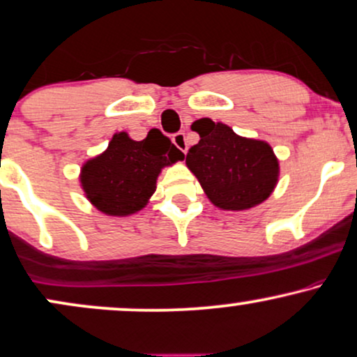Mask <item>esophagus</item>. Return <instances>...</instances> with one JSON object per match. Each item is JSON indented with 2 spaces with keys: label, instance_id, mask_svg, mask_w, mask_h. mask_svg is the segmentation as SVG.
I'll return each mask as SVG.
<instances>
[{
  "label": "esophagus",
  "instance_id": "34e87169",
  "mask_svg": "<svg viewBox=\"0 0 357 357\" xmlns=\"http://www.w3.org/2000/svg\"><path fill=\"white\" fill-rule=\"evenodd\" d=\"M173 143L176 145V148H179L183 153H186L188 150V142H186V135L183 132L173 135Z\"/></svg>",
  "mask_w": 357,
  "mask_h": 357
}]
</instances>
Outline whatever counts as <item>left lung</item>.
<instances>
[{
    "mask_svg": "<svg viewBox=\"0 0 357 357\" xmlns=\"http://www.w3.org/2000/svg\"><path fill=\"white\" fill-rule=\"evenodd\" d=\"M199 143L186 165L206 196L224 211H245L264 202L278 183L280 166L267 142L238 137L231 126L201 119L191 125Z\"/></svg>",
    "mask_w": 357,
    "mask_h": 357,
    "instance_id": "1",
    "label": "left lung"
}]
</instances>
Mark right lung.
Instances as JSON below:
<instances>
[{
	"label": "right lung",
	"instance_id": "add662e5",
	"mask_svg": "<svg viewBox=\"0 0 357 357\" xmlns=\"http://www.w3.org/2000/svg\"><path fill=\"white\" fill-rule=\"evenodd\" d=\"M181 160L183 151L158 130H151L142 142L120 132L114 135L105 151L85 161L80 186L85 197L103 214L125 218L148 204L161 169Z\"/></svg>",
	"mask_w": 357,
	"mask_h": 357
}]
</instances>
